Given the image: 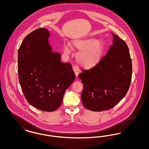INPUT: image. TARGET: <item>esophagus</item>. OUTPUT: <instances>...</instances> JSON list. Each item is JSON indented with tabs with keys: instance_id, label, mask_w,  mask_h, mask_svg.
I'll return each instance as SVG.
<instances>
[{
	"instance_id": "obj_1",
	"label": "esophagus",
	"mask_w": 149,
	"mask_h": 149,
	"mask_svg": "<svg viewBox=\"0 0 149 149\" xmlns=\"http://www.w3.org/2000/svg\"><path fill=\"white\" fill-rule=\"evenodd\" d=\"M73 70L74 71V72H75V76L77 77L78 76V75H79V72H80V70H79V68L77 67V66H74L73 67Z\"/></svg>"
}]
</instances>
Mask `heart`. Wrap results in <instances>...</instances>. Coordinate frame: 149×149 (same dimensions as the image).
<instances>
[{
	"label": "heart",
	"instance_id": "1",
	"mask_svg": "<svg viewBox=\"0 0 149 149\" xmlns=\"http://www.w3.org/2000/svg\"><path fill=\"white\" fill-rule=\"evenodd\" d=\"M70 45L66 44L64 51L69 54L72 49L79 51L77 55V61L83 68H92L99 64L104 51V44L100 39L94 38H83L72 40Z\"/></svg>",
	"mask_w": 149,
	"mask_h": 149
}]
</instances>
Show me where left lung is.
I'll use <instances>...</instances> for the list:
<instances>
[{"label":"left lung","instance_id":"1","mask_svg":"<svg viewBox=\"0 0 149 149\" xmlns=\"http://www.w3.org/2000/svg\"><path fill=\"white\" fill-rule=\"evenodd\" d=\"M113 43L99 64L83 70L78 77L83 84L81 99L86 108L100 112L118 104L131 81L132 61L126 43L113 33Z\"/></svg>","mask_w":149,"mask_h":149}]
</instances>
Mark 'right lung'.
<instances>
[{
	"label": "right lung",
	"mask_w": 149,
	"mask_h": 149,
	"mask_svg": "<svg viewBox=\"0 0 149 149\" xmlns=\"http://www.w3.org/2000/svg\"><path fill=\"white\" fill-rule=\"evenodd\" d=\"M45 28L27 36L18 52V78L29 103L38 109L52 112L61 106L64 93L75 80L71 64L61 62L53 52Z\"/></svg>",
	"instance_id": "right-lung-1"
}]
</instances>
